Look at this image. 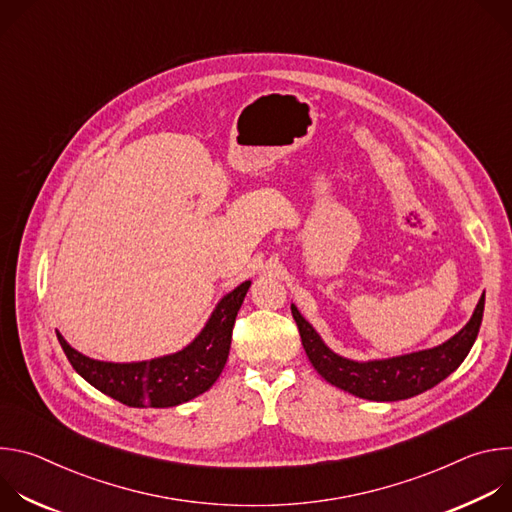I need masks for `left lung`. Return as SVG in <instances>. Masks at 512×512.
<instances>
[{
	"label": "left lung",
	"instance_id": "left-lung-1",
	"mask_svg": "<svg viewBox=\"0 0 512 512\" xmlns=\"http://www.w3.org/2000/svg\"><path fill=\"white\" fill-rule=\"evenodd\" d=\"M484 312V294L470 318V322L448 342L403 354L385 360L356 362L332 352L318 332L304 320L298 308L291 304V314L298 324L304 350L312 362V367L334 387L348 391L360 399L369 401H399L415 397L437 383L450 377L464 358L468 356Z\"/></svg>",
	"mask_w": 512,
	"mask_h": 512
}]
</instances>
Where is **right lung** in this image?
<instances>
[{"mask_svg":"<svg viewBox=\"0 0 512 512\" xmlns=\"http://www.w3.org/2000/svg\"><path fill=\"white\" fill-rule=\"evenodd\" d=\"M251 281L227 294L202 332L180 352L141 360L103 362L72 348L60 332L58 342L68 362L87 383L129 407H174L208 391L223 373L233 338L235 318Z\"/></svg>","mask_w":512,"mask_h":512,"instance_id":"add662e5","label":"right lung"}]
</instances>
